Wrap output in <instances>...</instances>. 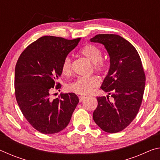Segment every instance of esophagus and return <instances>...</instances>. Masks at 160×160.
<instances>
[{
  "label": "esophagus",
  "instance_id": "1",
  "mask_svg": "<svg viewBox=\"0 0 160 160\" xmlns=\"http://www.w3.org/2000/svg\"><path fill=\"white\" fill-rule=\"evenodd\" d=\"M85 97H84V96H80V97H79V100H80V102H82L83 100L85 99Z\"/></svg>",
  "mask_w": 160,
  "mask_h": 160
}]
</instances>
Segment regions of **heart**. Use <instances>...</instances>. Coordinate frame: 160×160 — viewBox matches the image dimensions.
I'll use <instances>...</instances> for the list:
<instances>
[{
    "instance_id": "heart-1",
    "label": "heart",
    "mask_w": 160,
    "mask_h": 160,
    "mask_svg": "<svg viewBox=\"0 0 160 160\" xmlns=\"http://www.w3.org/2000/svg\"><path fill=\"white\" fill-rule=\"evenodd\" d=\"M83 56L93 63V69L97 73L103 75L106 73L109 69V64L102 58L101 50L96 46L87 44L80 51ZM72 61L69 56H67L61 65V72L65 76H69L72 74ZM99 85V80L96 77L78 78L74 82L68 86V89L75 94L80 95H88L92 92L94 88Z\"/></svg>"
}]
</instances>
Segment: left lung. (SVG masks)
Returning a JSON list of instances; mask_svg holds the SVG:
<instances>
[{"label": "left lung", "mask_w": 160, "mask_h": 160, "mask_svg": "<svg viewBox=\"0 0 160 160\" xmlns=\"http://www.w3.org/2000/svg\"><path fill=\"white\" fill-rule=\"evenodd\" d=\"M104 46L110 68L102 85L109 97H97L94 122L103 131L116 133L126 128L136 116L142 101L145 75L141 59L131 43L117 34H97L90 39Z\"/></svg>", "instance_id": "obj_1"}]
</instances>
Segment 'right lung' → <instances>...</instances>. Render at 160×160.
I'll return each instance as SVG.
<instances>
[{
    "label": "right lung",
    "instance_id": "obj_1",
    "mask_svg": "<svg viewBox=\"0 0 160 160\" xmlns=\"http://www.w3.org/2000/svg\"><path fill=\"white\" fill-rule=\"evenodd\" d=\"M80 40L42 37L22 51L16 63V100L28 122L42 133L63 130L79 102L75 93H61L54 99H51V93L61 88L58 80L62 63Z\"/></svg>",
    "mask_w": 160,
    "mask_h": 160
}]
</instances>
